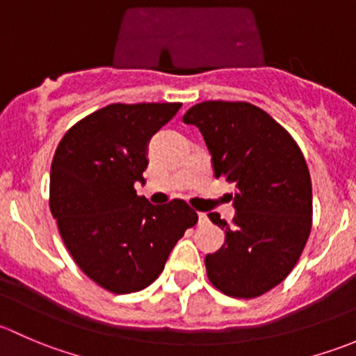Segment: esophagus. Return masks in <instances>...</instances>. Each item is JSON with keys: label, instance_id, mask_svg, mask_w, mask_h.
Here are the masks:
<instances>
[{"label": "esophagus", "instance_id": "esophagus-1", "mask_svg": "<svg viewBox=\"0 0 356 356\" xmlns=\"http://www.w3.org/2000/svg\"><path fill=\"white\" fill-rule=\"evenodd\" d=\"M198 218H200V225L208 224V217H207V213H198Z\"/></svg>", "mask_w": 356, "mask_h": 356}]
</instances>
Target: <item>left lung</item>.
I'll return each instance as SVG.
<instances>
[{"label": "left lung", "instance_id": "obj_1", "mask_svg": "<svg viewBox=\"0 0 356 356\" xmlns=\"http://www.w3.org/2000/svg\"><path fill=\"white\" fill-rule=\"evenodd\" d=\"M200 129L215 177L234 182V225L210 220L225 243L207 254L208 281L232 298H258L281 284L300 260L312 231V181L293 136L246 102H203L182 117ZM232 200V196H231Z\"/></svg>", "mask_w": 356, "mask_h": 356}]
</instances>
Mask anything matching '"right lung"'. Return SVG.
Listing matches in <instances>:
<instances>
[{
    "label": "right lung",
    "mask_w": 356,
    "mask_h": 356,
    "mask_svg": "<svg viewBox=\"0 0 356 356\" xmlns=\"http://www.w3.org/2000/svg\"><path fill=\"white\" fill-rule=\"evenodd\" d=\"M182 103H113L65 132L49 174V208L63 245L91 281L129 294L156 281L170 250L195 227L184 200L156 207L136 195L146 148Z\"/></svg>",
    "instance_id": "obj_1"
}]
</instances>
